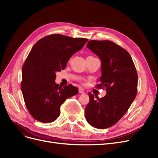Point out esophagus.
<instances>
[{
  "instance_id": "esophagus-1",
  "label": "esophagus",
  "mask_w": 158,
  "mask_h": 158,
  "mask_svg": "<svg viewBox=\"0 0 158 158\" xmlns=\"http://www.w3.org/2000/svg\"><path fill=\"white\" fill-rule=\"evenodd\" d=\"M78 91H79V93L81 94H85V91H84L83 89H82V88H79V89H78Z\"/></svg>"
}]
</instances>
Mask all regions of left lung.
Returning <instances> with one entry per match:
<instances>
[{"instance_id":"1","label":"left lung","mask_w":158,"mask_h":158,"mask_svg":"<svg viewBox=\"0 0 158 158\" xmlns=\"http://www.w3.org/2000/svg\"><path fill=\"white\" fill-rule=\"evenodd\" d=\"M87 48L102 60V76L96 87L106 89L107 94L102 98L95 95V99L89 92L85 117L91 126L107 128L120 120L135 99L137 72L128 51L111 41L91 40Z\"/></svg>"}]
</instances>
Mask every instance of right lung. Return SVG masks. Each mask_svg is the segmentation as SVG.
<instances>
[{
	"mask_svg": "<svg viewBox=\"0 0 158 158\" xmlns=\"http://www.w3.org/2000/svg\"><path fill=\"white\" fill-rule=\"evenodd\" d=\"M88 41L52 34L33 46L22 67L21 89L28 111L35 120L46 123L55 121L61 105L78 93L73 85L62 88L55 84V73L64 69L70 57Z\"/></svg>",
	"mask_w": 158,
	"mask_h": 158,
	"instance_id": "add662e5",
	"label": "right lung"
}]
</instances>
